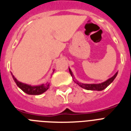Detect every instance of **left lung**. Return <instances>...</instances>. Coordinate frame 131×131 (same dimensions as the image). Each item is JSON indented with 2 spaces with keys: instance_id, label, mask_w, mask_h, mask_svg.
Returning <instances> with one entry per match:
<instances>
[{
  "instance_id": "1",
  "label": "left lung",
  "mask_w": 131,
  "mask_h": 131,
  "mask_svg": "<svg viewBox=\"0 0 131 131\" xmlns=\"http://www.w3.org/2000/svg\"><path fill=\"white\" fill-rule=\"evenodd\" d=\"M69 70L70 74H71V75L72 76L74 82L78 84V86H80V87H82V88H84V89L88 90H96V91H101V90H103L105 89L109 85H110V84H112V82H113V81L115 80V78H116L117 75H118V72H116L114 76H112V78H110V79H108L107 80H106L105 82H102L101 84H83V83H81V82H78V80L75 79L73 74L72 73L71 70L70 69V68H69Z\"/></svg>"
}]
</instances>
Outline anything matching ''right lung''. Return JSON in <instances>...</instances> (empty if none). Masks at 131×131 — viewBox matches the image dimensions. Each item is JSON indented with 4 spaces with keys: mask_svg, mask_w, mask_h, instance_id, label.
I'll use <instances>...</instances> for the list:
<instances>
[{
    "mask_svg": "<svg viewBox=\"0 0 131 131\" xmlns=\"http://www.w3.org/2000/svg\"><path fill=\"white\" fill-rule=\"evenodd\" d=\"M54 71V70L53 72ZM11 75L13 77V79L15 84H17V86L20 88L23 92L25 93L30 94V95H39L41 94L45 91H47L49 88V83H46V84H43L38 86H31L29 84H24L21 82H19L16 78L13 75V74L11 73Z\"/></svg>",
    "mask_w": 131,
    "mask_h": 131,
    "instance_id": "add662e5",
    "label": "right lung"
}]
</instances>
